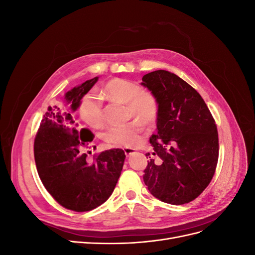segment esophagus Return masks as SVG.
<instances>
[{"instance_id":"obj_1","label":"esophagus","mask_w":255,"mask_h":255,"mask_svg":"<svg viewBox=\"0 0 255 255\" xmlns=\"http://www.w3.org/2000/svg\"><path fill=\"white\" fill-rule=\"evenodd\" d=\"M134 152H135V149H132V148H125V153H126L127 156L130 155V154H133Z\"/></svg>"}]
</instances>
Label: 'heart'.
Here are the masks:
<instances>
[{
  "label": "heart",
  "instance_id": "b5f03b06",
  "mask_svg": "<svg viewBox=\"0 0 255 255\" xmlns=\"http://www.w3.org/2000/svg\"><path fill=\"white\" fill-rule=\"evenodd\" d=\"M104 94L112 100L126 104L128 117H135L145 125L157 119L158 101L153 92L142 89L139 85L123 79H114L104 86ZM81 118L91 128L103 125V106L100 99L87 94L83 97L79 106ZM142 126L139 121H129L107 128L103 137L105 141L115 145L134 146L140 140Z\"/></svg>",
  "mask_w": 255,
  "mask_h": 255
}]
</instances>
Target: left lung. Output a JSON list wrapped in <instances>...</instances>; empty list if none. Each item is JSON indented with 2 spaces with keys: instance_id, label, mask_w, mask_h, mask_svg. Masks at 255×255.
Masks as SVG:
<instances>
[{
  "instance_id": "1",
  "label": "left lung",
  "mask_w": 255,
  "mask_h": 255,
  "mask_svg": "<svg viewBox=\"0 0 255 255\" xmlns=\"http://www.w3.org/2000/svg\"><path fill=\"white\" fill-rule=\"evenodd\" d=\"M141 85L155 95L159 106L157 133L150 138L154 156L143 171L144 184L160 201L188 203L208 186L217 166L215 120L199 92L174 73L150 72Z\"/></svg>"
}]
</instances>
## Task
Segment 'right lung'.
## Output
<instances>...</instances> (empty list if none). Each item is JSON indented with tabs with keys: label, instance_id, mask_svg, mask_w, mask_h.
<instances>
[{
	"label": "right lung",
	"instance_id": "right-lung-1",
	"mask_svg": "<svg viewBox=\"0 0 255 255\" xmlns=\"http://www.w3.org/2000/svg\"><path fill=\"white\" fill-rule=\"evenodd\" d=\"M98 79L66 92L72 112ZM92 139L94 134L80 129L71 112L56 105L49 106L35 137V163L43 186L61 206L74 212L94 210L111 197L126 159L125 151L112 149L88 160L84 151Z\"/></svg>",
	"mask_w": 255,
	"mask_h": 255
}]
</instances>
